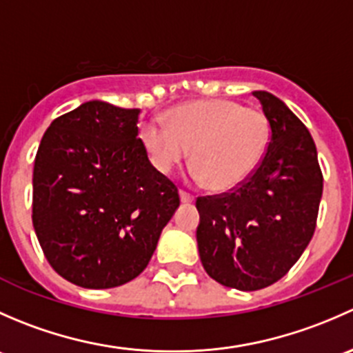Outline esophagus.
Wrapping results in <instances>:
<instances>
[{
	"label": "esophagus",
	"mask_w": 353,
	"mask_h": 353,
	"mask_svg": "<svg viewBox=\"0 0 353 353\" xmlns=\"http://www.w3.org/2000/svg\"><path fill=\"white\" fill-rule=\"evenodd\" d=\"M179 196H181V201H183V203H193L194 201L193 194L186 193V191H184V190L179 191Z\"/></svg>",
	"instance_id": "34e87169"
}]
</instances>
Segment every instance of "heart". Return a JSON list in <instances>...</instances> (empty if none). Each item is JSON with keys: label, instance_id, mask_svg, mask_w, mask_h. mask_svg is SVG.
Returning <instances> with one entry per match:
<instances>
[{"label": "heart", "instance_id": "b5f03b06", "mask_svg": "<svg viewBox=\"0 0 353 353\" xmlns=\"http://www.w3.org/2000/svg\"><path fill=\"white\" fill-rule=\"evenodd\" d=\"M270 121L265 112L234 101H196L169 114V126L150 121L143 143L160 172H170L191 152L193 179L208 181L215 191L239 188L258 169L270 145Z\"/></svg>", "mask_w": 353, "mask_h": 353}]
</instances>
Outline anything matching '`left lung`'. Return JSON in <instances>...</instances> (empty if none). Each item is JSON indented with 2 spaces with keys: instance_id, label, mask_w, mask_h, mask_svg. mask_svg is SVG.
Returning <instances> with one entry per match:
<instances>
[{
  "instance_id": "left-lung-1",
  "label": "left lung",
  "mask_w": 353,
  "mask_h": 353,
  "mask_svg": "<svg viewBox=\"0 0 353 353\" xmlns=\"http://www.w3.org/2000/svg\"><path fill=\"white\" fill-rule=\"evenodd\" d=\"M252 95L272 130L261 163L230 193L196 199L203 268L215 282L244 292L279 282L295 265L312 239L323 194L307 128L270 92Z\"/></svg>"
}]
</instances>
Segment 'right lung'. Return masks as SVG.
<instances>
[{
  "label": "right lung",
  "instance_id": "obj_1",
  "mask_svg": "<svg viewBox=\"0 0 353 353\" xmlns=\"http://www.w3.org/2000/svg\"><path fill=\"white\" fill-rule=\"evenodd\" d=\"M140 109L90 101L56 117L34 163L32 222L49 265L83 288L137 279L179 206L148 160Z\"/></svg>",
  "mask_w": 353,
  "mask_h": 353
}]
</instances>
